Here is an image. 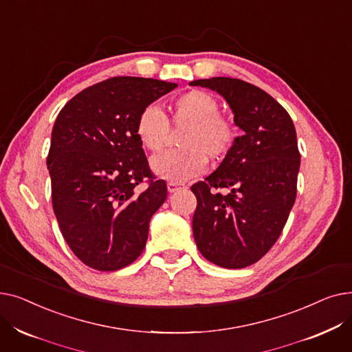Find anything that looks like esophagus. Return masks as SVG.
Here are the masks:
<instances>
[{"mask_svg": "<svg viewBox=\"0 0 352 352\" xmlns=\"http://www.w3.org/2000/svg\"><path fill=\"white\" fill-rule=\"evenodd\" d=\"M166 188H168V192H175L178 190H186L187 186H186V184H181V182H168Z\"/></svg>", "mask_w": 352, "mask_h": 352, "instance_id": "obj_1", "label": "esophagus"}]
</instances>
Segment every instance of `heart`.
<instances>
[{
  "label": "heart",
  "mask_w": 352,
  "mask_h": 352,
  "mask_svg": "<svg viewBox=\"0 0 352 352\" xmlns=\"http://www.w3.org/2000/svg\"><path fill=\"white\" fill-rule=\"evenodd\" d=\"M171 122L186 126L181 135V150L168 151L151 161L154 173L171 182H182L201 175L210 158L224 157L235 142L238 131L234 120L218 113V101L210 92L191 89L170 105ZM135 133L151 153H160L170 134V122L157 105H146L137 118Z\"/></svg>",
  "instance_id": "obj_1"
}]
</instances>
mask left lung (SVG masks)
<instances>
[{
  "instance_id": "left-lung-1",
  "label": "left lung",
  "mask_w": 352,
  "mask_h": 352,
  "mask_svg": "<svg viewBox=\"0 0 352 352\" xmlns=\"http://www.w3.org/2000/svg\"><path fill=\"white\" fill-rule=\"evenodd\" d=\"M190 84L223 96L244 131L218 168L191 187L195 244L215 265L244 268L275 244L295 202L301 161L297 133L284 107L250 82L214 77Z\"/></svg>"
}]
</instances>
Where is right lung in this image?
<instances>
[{
    "instance_id": "obj_1",
    "label": "right lung",
    "mask_w": 352,
    "mask_h": 352,
    "mask_svg": "<svg viewBox=\"0 0 352 352\" xmlns=\"http://www.w3.org/2000/svg\"><path fill=\"white\" fill-rule=\"evenodd\" d=\"M175 87L109 78L78 92L54 122L47 157L54 214L71 251L91 268L121 270L145 248L166 184L154 178L135 124L144 107ZM141 182H148L144 192Z\"/></svg>"
}]
</instances>
